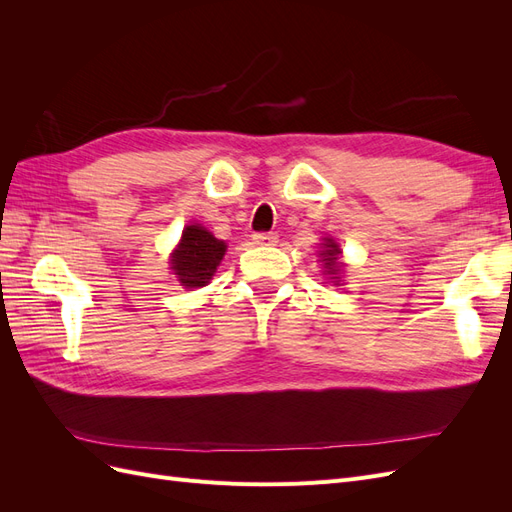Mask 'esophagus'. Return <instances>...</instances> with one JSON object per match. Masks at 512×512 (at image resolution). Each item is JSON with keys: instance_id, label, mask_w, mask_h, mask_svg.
I'll list each match as a JSON object with an SVG mask.
<instances>
[{"instance_id": "esophagus-1", "label": "esophagus", "mask_w": 512, "mask_h": 512, "mask_svg": "<svg viewBox=\"0 0 512 512\" xmlns=\"http://www.w3.org/2000/svg\"><path fill=\"white\" fill-rule=\"evenodd\" d=\"M254 243H258V245H273V243H277V235H275V232H256Z\"/></svg>"}]
</instances>
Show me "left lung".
<instances>
[{
  "label": "left lung",
  "mask_w": 512,
  "mask_h": 512,
  "mask_svg": "<svg viewBox=\"0 0 512 512\" xmlns=\"http://www.w3.org/2000/svg\"><path fill=\"white\" fill-rule=\"evenodd\" d=\"M322 260H324V269H327L329 275H337L339 273V267H342V262H339V254H342V250H339V245L333 241V239H327L322 243Z\"/></svg>",
  "instance_id": "left-lung-1"
}]
</instances>
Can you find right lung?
I'll use <instances>...</instances> for the list:
<instances>
[{"label":"right lung","instance_id":"right-lung-1","mask_svg":"<svg viewBox=\"0 0 512 512\" xmlns=\"http://www.w3.org/2000/svg\"><path fill=\"white\" fill-rule=\"evenodd\" d=\"M226 252L224 241L215 239L203 226L192 224L183 230L181 243L170 260V269L179 277L181 286L200 288L209 284Z\"/></svg>","mask_w":512,"mask_h":512}]
</instances>
